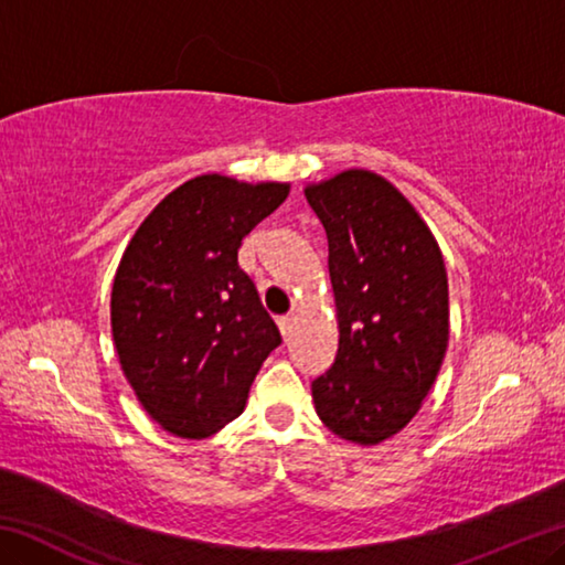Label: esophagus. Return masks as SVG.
Segmentation results:
<instances>
[{
    "label": "esophagus",
    "instance_id": "esophagus-1",
    "mask_svg": "<svg viewBox=\"0 0 565 565\" xmlns=\"http://www.w3.org/2000/svg\"><path fill=\"white\" fill-rule=\"evenodd\" d=\"M279 329H281V337H284V341H289V337H291V319L286 317V319H279Z\"/></svg>",
    "mask_w": 565,
    "mask_h": 565
}]
</instances>
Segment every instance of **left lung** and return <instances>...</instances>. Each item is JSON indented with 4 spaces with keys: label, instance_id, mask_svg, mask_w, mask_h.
<instances>
[{
    "label": "left lung",
    "instance_id": "1",
    "mask_svg": "<svg viewBox=\"0 0 565 565\" xmlns=\"http://www.w3.org/2000/svg\"><path fill=\"white\" fill-rule=\"evenodd\" d=\"M303 194L327 228L339 319L337 359L313 379V404L343 441L376 446L416 416L446 356L441 248L408 199L374 171H341Z\"/></svg>",
    "mask_w": 565,
    "mask_h": 565
}]
</instances>
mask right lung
<instances>
[{
	"mask_svg": "<svg viewBox=\"0 0 565 565\" xmlns=\"http://www.w3.org/2000/svg\"><path fill=\"white\" fill-rule=\"evenodd\" d=\"M289 184L189 179L154 206L111 286V333L124 376L161 428L206 438L246 406L281 343L238 246L284 204Z\"/></svg>",
	"mask_w": 565,
	"mask_h": 565,
	"instance_id": "add662e5",
	"label": "right lung"
}]
</instances>
